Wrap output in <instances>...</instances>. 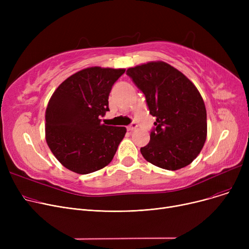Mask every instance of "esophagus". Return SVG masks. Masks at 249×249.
I'll return each mask as SVG.
<instances>
[{"mask_svg":"<svg viewBox=\"0 0 249 249\" xmlns=\"http://www.w3.org/2000/svg\"><path fill=\"white\" fill-rule=\"evenodd\" d=\"M137 128V124L135 123V122H133V123H131L130 124L128 127H127V129H128V131H133V130H135Z\"/></svg>","mask_w":249,"mask_h":249,"instance_id":"esophagus-1","label":"esophagus"}]
</instances>
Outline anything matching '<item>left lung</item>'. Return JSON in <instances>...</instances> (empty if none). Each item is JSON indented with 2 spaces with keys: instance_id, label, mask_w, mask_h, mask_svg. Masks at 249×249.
I'll return each mask as SVG.
<instances>
[{
  "instance_id": "8db88e82",
  "label": "left lung",
  "mask_w": 249,
  "mask_h": 249,
  "mask_svg": "<svg viewBox=\"0 0 249 249\" xmlns=\"http://www.w3.org/2000/svg\"><path fill=\"white\" fill-rule=\"evenodd\" d=\"M145 96L156 118L150 141L140 148L148 162L167 171L189 165L207 137V112L201 94L189 78L163 61H151L126 71Z\"/></svg>"
}]
</instances>
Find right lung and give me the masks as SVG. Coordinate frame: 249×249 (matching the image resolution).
I'll return each instance as SVG.
<instances>
[{
  "label": "right lung",
  "mask_w": 249,
  "mask_h": 249,
  "mask_svg": "<svg viewBox=\"0 0 249 249\" xmlns=\"http://www.w3.org/2000/svg\"><path fill=\"white\" fill-rule=\"evenodd\" d=\"M124 69L88 68L62 82L45 112V138L57 160L87 175L108 165L126 128L108 126L100 118L109 111V95Z\"/></svg>",
  "instance_id": "add662e5"
}]
</instances>
